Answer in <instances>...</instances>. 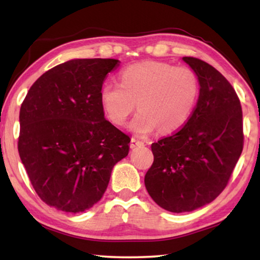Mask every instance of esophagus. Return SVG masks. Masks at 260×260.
Here are the masks:
<instances>
[{"mask_svg":"<svg viewBox=\"0 0 260 260\" xmlns=\"http://www.w3.org/2000/svg\"><path fill=\"white\" fill-rule=\"evenodd\" d=\"M143 142L139 139H135V138H132L131 140V148L134 149V148H139V147H142L143 146Z\"/></svg>","mask_w":260,"mask_h":260,"instance_id":"34e87169","label":"esophagus"}]
</instances>
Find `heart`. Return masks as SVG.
<instances>
[{
  "instance_id": "b5f03b06",
  "label": "heart",
  "mask_w": 260,
  "mask_h": 260,
  "mask_svg": "<svg viewBox=\"0 0 260 260\" xmlns=\"http://www.w3.org/2000/svg\"><path fill=\"white\" fill-rule=\"evenodd\" d=\"M199 91V80L190 69L146 60L122 70L120 83H104L100 99L105 114L118 126L125 124L138 102L140 112L129 128L146 135L157 127L162 133L181 128L195 108Z\"/></svg>"
}]
</instances>
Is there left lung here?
<instances>
[{
    "mask_svg": "<svg viewBox=\"0 0 260 260\" xmlns=\"http://www.w3.org/2000/svg\"><path fill=\"white\" fill-rule=\"evenodd\" d=\"M196 74L200 95L186 125L151 144L153 162L144 184L156 203L174 213L191 212L217 199L243 149L240 100L210 64L182 57Z\"/></svg>",
    "mask_w": 260,
    "mask_h": 260,
    "instance_id": "left-lung-1",
    "label": "left lung"
}]
</instances>
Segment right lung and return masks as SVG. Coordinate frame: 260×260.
Instances as JSON below:
<instances>
[{
	"label": "right lung",
	"instance_id": "right-lung-1",
	"mask_svg": "<svg viewBox=\"0 0 260 260\" xmlns=\"http://www.w3.org/2000/svg\"><path fill=\"white\" fill-rule=\"evenodd\" d=\"M112 58L71 59L33 83L20 107L18 151L33 188L64 212L90 209L102 199L113 166L131 139L105 119L100 93Z\"/></svg>",
	"mask_w": 260,
	"mask_h": 260
}]
</instances>
